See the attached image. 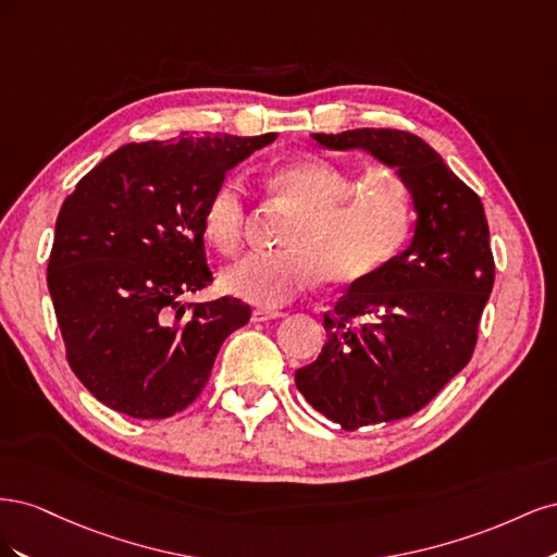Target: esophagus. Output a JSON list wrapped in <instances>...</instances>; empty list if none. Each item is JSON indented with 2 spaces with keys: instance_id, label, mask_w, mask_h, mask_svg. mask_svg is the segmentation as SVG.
<instances>
[{
  "instance_id": "34e87169",
  "label": "esophagus",
  "mask_w": 557,
  "mask_h": 557,
  "mask_svg": "<svg viewBox=\"0 0 557 557\" xmlns=\"http://www.w3.org/2000/svg\"><path fill=\"white\" fill-rule=\"evenodd\" d=\"M250 318H252V323H264V320H274V318H283V311H278V309H252V313H250Z\"/></svg>"
}]
</instances>
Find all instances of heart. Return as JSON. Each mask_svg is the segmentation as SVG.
<instances>
[{
    "mask_svg": "<svg viewBox=\"0 0 557 557\" xmlns=\"http://www.w3.org/2000/svg\"><path fill=\"white\" fill-rule=\"evenodd\" d=\"M305 158L278 164L267 183L272 195L299 211L281 250L248 252L221 274L223 290L250 305L281 307L327 276L336 285L372 278L407 246L411 197L404 181L383 166ZM246 223V188L239 176L215 185L201 211L207 242L230 256Z\"/></svg>",
    "mask_w": 557,
    "mask_h": 557,
    "instance_id": "heart-1",
    "label": "heart"
}]
</instances>
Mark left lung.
I'll list each match as a JSON object with an SVG mask.
<instances>
[{
  "label": "left lung",
  "instance_id": "obj_1",
  "mask_svg": "<svg viewBox=\"0 0 557 557\" xmlns=\"http://www.w3.org/2000/svg\"><path fill=\"white\" fill-rule=\"evenodd\" d=\"M311 137L391 166L416 211L411 244L350 285L323 318L320 356L295 372L311 407L352 432L420 411L469 362L495 262L479 195L416 134L362 127Z\"/></svg>",
  "mask_w": 557,
  "mask_h": 557
}]
</instances>
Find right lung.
Here are the masks:
<instances>
[{"label": "right lung", "mask_w": 557, "mask_h": 557, "mask_svg": "<svg viewBox=\"0 0 557 557\" xmlns=\"http://www.w3.org/2000/svg\"><path fill=\"white\" fill-rule=\"evenodd\" d=\"M276 134H205L121 146L64 199L48 260L66 360L109 409L170 418L207 385L218 350L248 323L234 297L181 305L205 288L207 197Z\"/></svg>", "instance_id": "1"}]
</instances>
